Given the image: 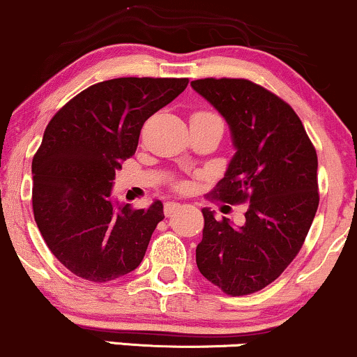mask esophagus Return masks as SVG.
Wrapping results in <instances>:
<instances>
[{
	"label": "esophagus",
	"mask_w": 357,
	"mask_h": 357,
	"mask_svg": "<svg viewBox=\"0 0 357 357\" xmlns=\"http://www.w3.org/2000/svg\"><path fill=\"white\" fill-rule=\"evenodd\" d=\"M180 204H175V202H169V204H165V208H164V212H165V217H170L172 213L175 212V210H178L180 208Z\"/></svg>",
	"instance_id": "1"
}]
</instances>
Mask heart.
<instances>
[{"instance_id":"heart-1","label":"heart","mask_w":357,"mask_h":357,"mask_svg":"<svg viewBox=\"0 0 357 357\" xmlns=\"http://www.w3.org/2000/svg\"><path fill=\"white\" fill-rule=\"evenodd\" d=\"M202 114H206V116H213V117H218V116H215V114H212V112H202ZM220 119V117H218ZM175 187L177 188H182L183 187V183H175Z\"/></svg>"}]
</instances>
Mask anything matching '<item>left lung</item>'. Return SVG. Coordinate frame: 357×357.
Instances as JSON below:
<instances>
[{
	"instance_id": "obj_1",
	"label": "left lung",
	"mask_w": 357,
	"mask_h": 357,
	"mask_svg": "<svg viewBox=\"0 0 357 357\" xmlns=\"http://www.w3.org/2000/svg\"><path fill=\"white\" fill-rule=\"evenodd\" d=\"M192 87L227 119L236 147L210 195L246 208L238 227L202 210L197 266L230 296L257 293L288 268L313 223L319 205L316 149L291 105L263 86L205 77Z\"/></svg>"
}]
</instances>
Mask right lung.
Returning <instances> with one entry per match:
<instances>
[{"label":"right lung","instance_id":"add662e5","mask_svg":"<svg viewBox=\"0 0 357 357\" xmlns=\"http://www.w3.org/2000/svg\"><path fill=\"white\" fill-rule=\"evenodd\" d=\"M187 77H117L79 92L54 114L33 157V212L51 253L92 283L134 271L164 205L116 208L112 183L144 122L185 91Z\"/></svg>","mask_w":357,"mask_h":357}]
</instances>
